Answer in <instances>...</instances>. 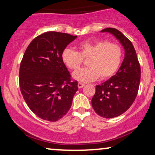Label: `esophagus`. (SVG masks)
<instances>
[{
	"instance_id": "1",
	"label": "esophagus",
	"mask_w": 155,
	"mask_h": 155,
	"mask_svg": "<svg viewBox=\"0 0 155 155\" xmlns=\"http://www.w3.org/2000/svg\"><path fill=\"white\" fill-rule=\"evenodd\" d=\"M84 85H85L84 84L79 82V83H78V87H79V88H82L83 87H84Z\"/></svg>"
}]
</instances>
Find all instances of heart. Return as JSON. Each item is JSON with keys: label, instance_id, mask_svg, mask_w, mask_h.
<instances>
[{"label": "heart", "instance_id": "obj_1", "mask_svg": "<svg viewBox=\"0 0 155 155\" xmlns=\"http://www.w3.org/2000/svg\"><path fill=\"white\" fill-rule=\"evenodd\" d=\"M79 51L66 48L62 52V60L68 68L76 70L87 59L89 67L76 71L73 78L80 82H90L101 76L106 79L114 75L122 61V51L118 44L107 41H84L78 46Z\"/></svg>", "mask_w": 155, "mask_h": 155}]
</instances>
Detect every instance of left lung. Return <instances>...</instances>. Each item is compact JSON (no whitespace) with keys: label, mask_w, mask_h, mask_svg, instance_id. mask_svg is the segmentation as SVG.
<instances>
[{"label":"left lung","mask_w":155,"mask_h":155,"mask_svg":"<svg viewBox=\"0 0 155 155\" xmlns=\"http://www.w3.org/2000/svg\"><path fill=\"white\" fill-rule=\"evenodd\" d=\"M101 33L113 35L124 48V58L116 74L97 85L92 99L93 109L99 116L114 118L122 114L134 102L140 80V68L130 41L115 28H105Z\"/></svg>","instance_id":"1"}]
</instances>
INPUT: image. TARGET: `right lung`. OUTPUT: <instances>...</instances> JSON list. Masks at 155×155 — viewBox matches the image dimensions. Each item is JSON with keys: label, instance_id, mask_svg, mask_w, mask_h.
Segmentation results:
<instances>
[{"label": "right lung", "instance_id": "1", "mask_svg": "<svg viewBox=\"0 0 155 155\" xmlns=\"http://www.w3.org/2000/svg\"><path fill=\"white\" fill-rule=\"evenodd\" d=\"M76 38L46 32L32 41L23 55L19 74L21 92L30 109L42 120L56 122L71 106L78 83L71 81L62 52Z\"/></svg>", "mask_w": 155, "mask_h": 155}]
</instances>
